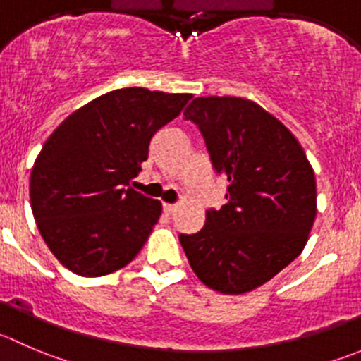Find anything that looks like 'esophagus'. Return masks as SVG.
I'll return each mask as SVG.
<instances>
[{"label": "esophagus", "mask_w": 361, "mask_h": 361, "mask_svg": "<svg viewBox=\"0 0 361 361\" xmlns=\"http://www.w3.org/2000/svg\"><path fill=\"white\" fill-rule=\"evenodd\" d=\"M164 212H166L167 215H173V213L176 212V204H169V202H164Z\"/></svg>", "instance_id": "1"}]
</instances>
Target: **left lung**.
<instances>
[{"mask_svg": "<svg viewBox=\"0 0 361 361\" xmlns=\"http://www.w3.org/2000/svg\"><path fill=\"white\" fill-rule=\"evenodd\" d=\"M204 137L227 204L206 212L199 233L180 243L194 274L222 295H243L295 261L317 213L314 169L298 139L259 104L197 97L183 113Z\"/></svg>", "mask_w": 361, "mask_h": 361, "instance_id": "1", "label": "left lung"}]
</instances>
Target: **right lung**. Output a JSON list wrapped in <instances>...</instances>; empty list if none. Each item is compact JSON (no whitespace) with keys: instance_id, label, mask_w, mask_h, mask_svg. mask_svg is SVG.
<instances>
[{"instance_id":"right-lung-1","label":"right lung","mask_w":361,"mask_h":361,"mask_svg":"<svg viewBox=\"0 0 361 361\" xmlns=\"http://www.w3.org/2000/svg\"><path fill=\"white\" fill-rule=\"evenodd\" d=\"M190 93L123 87L73 111L49 135L31 169L30 199L49 250L80 277L127 266L159 222L162 202L128 187L153 134Z\"/></svg>"}]
</instances>
